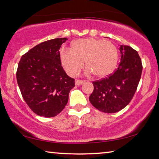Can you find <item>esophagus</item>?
Segmentation results:
<instances>
[{
	"label": "esophagus",
	"instance_id": "34e87169",
	"mask_svg": "<svg viewBox=\"0 0 159 159\" xmlns=\"http://www.w3.org/2000/svg\"><path fill=\"white\" fill-rule=\"evenodd\" d=\"M85 83V80H76V81H75V84H76V85H81L83 84H84V83Z\"/></svg>",
	"mask_w": 159,
	"mask_h": 159
}]
</instances>
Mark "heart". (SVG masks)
<instances>
[{"mask_svg":"<svg viewBox=\"0 0 159 159\" xmlns=\"http://www.w3.org/2000/svg\"><path fill=\"white\" fill-rule=\"evenodd\" d=\"M60 60L70 76H76L85 61L88 67L86 72L102 79L114 72L117 66L118 52L116 46L111 41L87 38L72 42L70 49H61Z\"/></svg>","mask_w":159,"mask_h":159,"instance_id":"obj_1","label":"heart"}]
</instances>
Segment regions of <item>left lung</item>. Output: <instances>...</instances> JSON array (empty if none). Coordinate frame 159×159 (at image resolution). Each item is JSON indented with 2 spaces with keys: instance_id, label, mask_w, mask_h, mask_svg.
Instances as JSON below:
<instances>
[{
  "instance_id": "left-lung-1",
  "label": "left lung",
  "mask_w": 159,
  "mask_h": 159,
  "mask_svg": "<svg viewBox=\"0 0 159 159\" xmlns=\"http://www.w3.org/2000/svg\"><path fill=\"white\" fill-rule=\"evenodd\" d=\"M120 62L114 74L94 81L89 100L97 109L107 114L119 111L134 96L140 80L142 64L138 52L128 45H120Z\"/></svg>"
}]
</instances>
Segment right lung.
I'll return each mask as SVG.
<instances>
[{"label": "right lung", "mask_w": 159, "mask_h": 159, "mask_svg": "<svg viewBox=\"0 0 159 159\" xmlns=\"http://www.w3.org/2000/svg\"><path fill=\"white\" fill-rule=\"evenodd\" d=\"M68 39L43 42L25 54L18 64L17 80L21 95L35 114L46 118L60 114L68 102L74 79L64 71L59 50Z\"/></svg>", "instance_id": "1"}]
</instances>
